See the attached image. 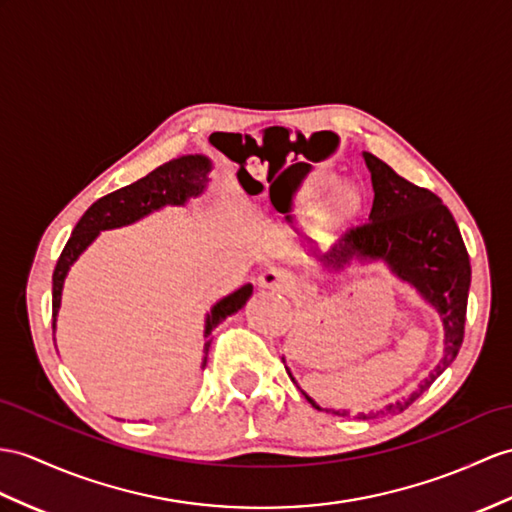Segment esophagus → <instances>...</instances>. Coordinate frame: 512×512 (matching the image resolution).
I'll return each instance as SVG.
<instances>
[{"mask_svg": "<svg viewBox=\"0 0 512 512\" xmlns=\"http://www.w3.org/2000/svg\"><path fill=\"white\" fill-rule=\"evenodd\" d=\"M258 286H263V289L278 291V293H289L295 286V278L286 269L273 267V269H267V271L260 273Z\"/></svg>", "mask_w": 512, "mask_h": 512, "instance_id": "34e87169", "label": "esophagus"}]
</instances>
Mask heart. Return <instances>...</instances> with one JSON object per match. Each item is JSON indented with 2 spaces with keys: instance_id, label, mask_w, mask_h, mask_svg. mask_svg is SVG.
<instances>
[{
  "instance_id": "obj_1",
  "label": "heart",
  "mask_w": 512,
  "mask_h": 512,
  "mask_svg": "<svg viewBox=\"0 0 512 512\" xmlns=\"http://www.w3.org/2000/svg\"><path fill=\"white\" fill-rule=\"evenodd\" d=\"M343 204H345V202H343Z\"/></svg>"
}]
</instances>
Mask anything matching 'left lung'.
Returning a JSON list of instances; mask_svg holds the SVG:
<instances>
[{"mask_svg": "<svg viewBox=\"0 0 512 512\" xmlns=\"http://www.w3.org/2000/svg\"><path fill=\"white\" fill-rule=\"evenodd\" d=\"M363 156L373 184L369 221L347 232L330 252L319 254V265L328 271H339L356 258L384 260L397 278L415 286L417 293L439 313L445 330L443 356L419 389L393 404L358 415V419H376L404 413L454 363L465 336L471 265L463 236L441 197L397 176L373 154L365 152ZM304 397L321 410L313 397L306 393ZM332 413L350 415V410Z\"/></svg>", "mask_w": 512, "mask_h": 512, "instance_id": "8db88e82", "label": "left lung"}]
</instances>
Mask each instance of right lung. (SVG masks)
Returning <instances> with one entry per match:
<instances>
[{
  "label": "right lung",
  "instance_id": "obj_1",
  "mask_svg": "<svg viewBox=\"0 0 512 512\" xmlns=\"http://www.w3.org/2000/svg\"><path fill=\"white\" fill-rule=\"evenodd\" d=\"M213 169L206 156H182L176 160H169L160 165L145 178L136 180L123 189L99 197L97 202L86 210L82 219L73 228L69 241L62 249V254L56 263L54 276H52V328L56 330V317L60 310V297H62V284H65L67 273L71 265L76 263L78 256L89 247L97 234L102 230H112L121 226H130V223L143 219L145 215L160 210L162 206H184L191 197L202 195L208 184V173ZM254 286L245 284L241 289L226 295L210 308L206 315V328H204V358L202 367H206L208 360V347H210V332H213L219 323L241 310L245 302L252 295Z\"/></svg>",
  "mask_w": 512,
  "mask_h": 512
}]
</instances>
